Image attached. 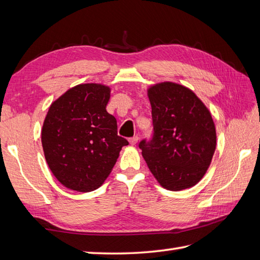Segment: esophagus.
<instances>
[{"mask_svg":"<svg viewBox=\"0 0 260 260\" xmlns=\"http://www.w3.org/2000/svg\"><path fill=\"white\" fill-rule=\"evenodd\" d=\"M128 142H129V144L131 145H135L137 142H139V136H134V137H132V139H129L128 140Z\"/></svg>","mask_w":260,"mask_h":260,"instance_id":"1","label":"esophagus"}]
</instances>
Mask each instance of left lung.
Wrapping results in <instances>:
<instances>
[{
    "label": "left lung",
    "instance_id": "8db88e82",
    "mask_svg": "<svg viewBox=\"0 0 260 260\" xmlns=\"http://www.w3.org/2000/svg\"><path fill=\"white\" fill-rule=\"evenodd\" d=\"M147 96L154 133L139 146L148 169L170 191L196 185L210 167L217 144L211 114L194 92L175 82L154 85Z\"/></svg>",
    "mask_w": 260,
    "mask_h": 260
}]
</instances>
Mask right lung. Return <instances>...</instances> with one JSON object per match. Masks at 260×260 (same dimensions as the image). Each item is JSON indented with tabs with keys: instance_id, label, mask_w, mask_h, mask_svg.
<instances>
[{
	"instance_id": "right-lung-1",
	"label": "right lung",
	"mask_w": 260,
	"mask_h": 260,
	"mask_svg": "<svg viewBox=\"0 0 260 260\" xmlns=\"http://www.w3.org/2000/svg\"><path fill=\"white\" fill-rule=\"evenodd\" d=\"M110 88L77 85L54 101L43 121L41 142L56 179L70 190L98 189L112 172L121 147L117 121L107 113Z\"/></svg>"
}]
</instances>
